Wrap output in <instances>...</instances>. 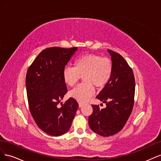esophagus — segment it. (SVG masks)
Here are the masks:
<instances>
[{
    "label": "esophagus",
    "mask_w": 161,
    "mask_h": 161,
    "mask_svg": "<svg viewBox=\"0 0 161 161\" xmlns=\"http://www.w3.org/2000/svg\"><path fill=\"white\" fill-rule=\"evenodd\" d=\"M83 103H81V102H79V108H81V107H82V106H83Z\"/></svg>",
    "instance_id": "1"
}]
</instances>
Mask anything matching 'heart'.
Instances as JSON below:
<instances>
[{"label":"heart","mask_w":161,"mask_h":161,"mask_svg":"<svg viewBox=\"0 0 161 161\" xmlns=\"http://www.w3.org/2000/svg\"><path fill=\"white\" fill-rule=\"evenodd\" d=\"M113 70V62L109 58L86 53L76 58L73 67H65L62 77L67 86H72L82 76L84 83L70 91L69 96L80 102H86L95 93L93 85L97 87L105 85L111 79Z\"/></svg>","instance_id":"obj_1"}]
</instances>
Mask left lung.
Here are the masks:
<instances>
[{
    "label": "left lung",
    "instance_id": "left-lung-1",
    "mask_svg": "<svg viewBox=\"0 0 161 161\" xmlns=\"http://www.w3.org/2000/svg\"><path fill=\"white\" fill-rule=\"evenodd\" d=\"M114 70L110 80L96 97L106 104L100 109L92 105L89 117L90 128L102 136L114 135L124 128L134 106L135 79L132 70L119 53L108 50Z\"/></svg>",
    "mask_w": 161,
    "mask_h": 161
}]
</instances>
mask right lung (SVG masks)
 <instances>
[{"mask_svg": "<svg viewBox=\"0 0 161 161\" xmlns=\"http://www.w3.org/2000/svg\"><path fill=\"white\" fill-rule=\"evenodd\" d=\"M76 47H52L43 50L29 68L25 85L29 107L36 124L52 136L65 134L70 128L79 108L70 98L58 108L67 92L62 71L77 51Z\"/></svg>", "mask_w": 161, "mask_h": 161, "instance_id": "1", "label": "right lung"}]
</instances>
